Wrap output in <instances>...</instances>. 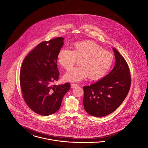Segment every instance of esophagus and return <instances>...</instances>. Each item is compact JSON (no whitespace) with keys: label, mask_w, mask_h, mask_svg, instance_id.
I'll return each mask as SVG.
<instances>
[{"label":"esophagus","mask_w":148,"mask_h":148,"mask_svg":"<svg viewBox=\"0 0 148 148\" xmlns=\"http://www.w3.org/2000/svg\"><path fill=\"white\" fill-rule=\"evenodd\" d=\"M71 88H75V87H76L77 86H78V85H77V84H72L71 85Z\"/></svg>","instance_id":"34e87169"}]
</instances>
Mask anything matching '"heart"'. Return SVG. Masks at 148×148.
<instances>
[{
  "instance_id": "b5f03b06",
  "label": "heart",
  "mask_w": 148,
  "mask_h": 148,
  "mask_svg": "<svg viewBox=\"0 0 148 148\" xmlns=\"http://www.w3.org/2000/svg\"><path fill=\"white\" fill-rule=\"evenodd\" d=\"M80 60V66L74 67L66 73L63 76L68 82H79L86 78L97 81L103 77L111 69L113 55L96 43L90 40L76 42L73 50L61 49L57 55L58 63L66 70L71 69Z\"/></svg>"
}]
</instances>
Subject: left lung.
Listing matches in <instances>:
<instances>
[{
  "instance_id": "obj_1",
  "label": "left lung",
  "mask_w": 148,
  "mask_h": 148,
  "mask_svg": "<svg viewBox=\"0 0 148 148\" xmlns=\"http://www.w3.org/2000/svg\"><path fill=\"white\" fill-rule=\"evenodd\" d=\"M114 69L105 77L90 86L84 87L86 111L95 117L106 116L116 110L129 91L131 77L124 57L114 48Z\"/></svg>"
}]
</instances>
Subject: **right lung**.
Masks as SVG:
<instances>
[{"mask_svg": "<svg viewBox=\"0 0 148 148\" xmlns=\"http://www.w3.org/2000/svg\"><path fill=\"white\" fill-rule=\"evenodd\" d=\"M64 38L41 42L24 59L20 73V85L24 101L36 113L48 116L57 112L70 84L52 85L57 81V55Z\"/></svg>", "mask_w": 148, "mask_h": 148, "instance_id": "right-lung-1", "label": "right lung"}]
</instances>
